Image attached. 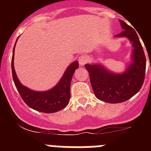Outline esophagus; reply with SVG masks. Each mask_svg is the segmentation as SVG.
Wrapping results in <instances>:
<instances>
[{"instance_id": "1", "label": "esophagus", "mask_w": 151, "mask_h": 151, "mask_svg": "<svg viewBox=\"0 0 151 151\" xmlns=\"http://www.w3.org/2000/svg\"><path fill=\"white\" fill-rule=\"evenodd\" d=\"M78 61H79V65L81 66H83L84 65H85L86 63H87L88 61V57L87 56L85 55H82L81 57H80L79 60H78Z\"/></svg>"}]
</instances>
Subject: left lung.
I'll use <instances>...</instances> for the list:
<instances>
[{"instance_id": "left-lung-1", "label": "left lung", "mask_w": 151, "mask_h": 151, "mask_svg": "<svg viewBox=\"0 0 151 151\" xmlns=\"http://www.w3.org/2000/svg\"><path fill=\"white\" fill-rule=\"evenodd\" d=\"M119 22L124 31L115 38H128L133 47L125 71L113 73L100 63L85 65L97 98L110 104L124 102L135 95L143 85L146 69V57L136 31L124 21Z\"/></svg>"}]
</instances>
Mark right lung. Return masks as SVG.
Masks as SVG:
<instances>
[{
	"mask_svg": "<svg viewBox=\"0 0 151 151\" xmlns=\"http://www.w3.org/2000/svg\"><path fill=\"white\" fill-rule=\"evenodd\" d=\"M18 40V38H17ZM16 41V43H17ZM13 50L11 66L14 84L22 99L32 109L45 113H56L66 107L70 99V85L76 69L78 68V61H73L64 72L58 83L51 89L45 91H34L22 85L15 72L13 66L15 46Z\"/></svg>",
	"mask_w": 151,
	"mask_h": 151,
	"instance_id": "right-lung-1",
	"label": "right lung"
}]
</instances>
